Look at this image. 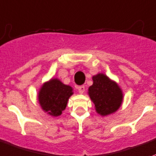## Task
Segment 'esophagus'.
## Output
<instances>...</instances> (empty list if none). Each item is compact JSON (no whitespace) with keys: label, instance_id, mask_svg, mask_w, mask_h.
<instances>
[{"label":"esophagus","instance_id":"34e87169","mask_svg":"<svg viewBox=\"0 0 156 156\" xmlns=\"http://www.w3.org/2000/svg\"><path fill=\"white\" fill-rule=\"evenodd\" d=\"M78 91L80 94H83L85 92V86L84 85H80L78 87Z\"/></svg>","mask_w":156,"mask_h":156}]
</instances>
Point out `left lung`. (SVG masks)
Instances as JSON below:
<instances>
[{"label":"left lung","mask_w":156,"mask_h":156,"mask_svg":"<svg viewBox=\"0 0 156 156\" xmlns=\"http://www.w3.org/2000/svg\"><path fill=\"white\" fill-rule=\"evenodd\" d=\"M93 85L88 89V94L93 102L96 113L102 117L117 112L123 101V93L116 81L104 73L92 76Z\"/></svg>","instance_id":"1"}]
</instances>
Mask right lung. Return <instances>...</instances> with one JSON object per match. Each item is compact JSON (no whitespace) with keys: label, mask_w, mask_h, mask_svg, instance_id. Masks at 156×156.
<instances>
[{"label":"right lung","mask_w":156,"mask_h":156,"mask_svg":"<svg viewBox=\"0 0 156 156\" xmlns=\"http://www.w3.org/2000/svg\"><path fill=\"white\" fill-rule=\"evenodd\" d=\"M74 94L71 85L63 84L58 78H51L41 85L38 100L44 113L57 117L66 109L68 100Z\"/></svg>","instance_id":"right-lung-1"}]
</instances>
